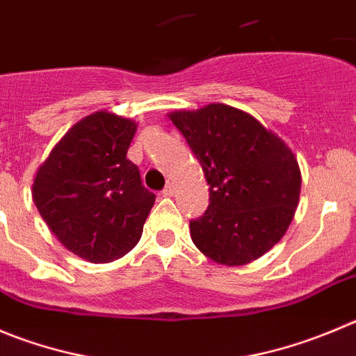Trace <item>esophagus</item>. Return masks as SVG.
<instances>
[{
    "label": "esophagus",
    "mask_w": 356,
    "mask_h": 356,
    "mask_svg": "<svg viewBox=\"0 0 356 356\" xmlns=\"http://www.w3.org/2000/svg\"><path fill=\"white\" fill-rule=\"evenodd\" d=\"M174 193H175L174 184H167V186H165V189L161 191L163 197H174Z\"/></svg>",
    "instance_id": "1"
}]
</instances>
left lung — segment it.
Returning a JSON list of instances; mask_svg holds the SVG:
<instances>
[{
  "label": "left lung",
  "mask_w": 356,
  "mask_h": 356,
  "mask_svg": "<svg viewBox=\"0 0 356 356\" xmlns=\"http://www.w3.org/2000/svg\"><path fill=\"white\" fill-rule=\"evenodd\" d=\"M168 118L200 161L209 207L189 221L195 245L212 261L245 265L281 241L300 195L291 149L253 115L211 103Z\"/></svg>",
  "instance_id": "left-lung-1"
}]
</instances>
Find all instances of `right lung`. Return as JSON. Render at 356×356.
I'll list each match as a JSON object with an SVG mask.
<instances>
[{
    "mask_svg": "<svg viewBox=\"0 0 356 356\" xmlns=\"http://www.w3.org/2000/svg\"><path fill=\"white\" fill-rule=\"evenodd\" d=\"M131 119L95 112L73 124L36 172L33 202L73 254L107 264L140 241L154 193L128 158Z\"/></svg>",
    "mask_w": 356,
    "mask_h": 356,
    "instance_id": "1",
    "label": "right lung"
}]
</instances>
